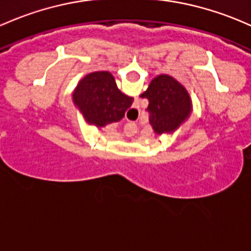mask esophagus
Instances as JSON below:
<instances>
[{
  "instance_id": "esophagus-1",
  "label": "esophagus",
  "mask_w": 251,
  "mask_h": 251,
  "mask_svg": "<svg viewBox=\"0 0 251 251\" xmlns=\"http://www.w3.org/2000/svg\"><path fill=\"white\" fill-rule=\"evenodd\" d=\"M130 134H134V136L137 137V139H138V132H137L136 130H128L127 132H126V136H130ZM132 147H133V149H138L139 139L137 142H134V143H132Z\"/></svg>"
}]
</instances>
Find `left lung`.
<instances>
[{
	"label": "left lung",
	"mask_w": 251,
	"mask_h": 251,
	"mask_svg": "<svg viewBox=\"0 0 251 251\" xmlns=\"http://www.w3.org/2000/svg\"><path fill=\"white\" fill-rule=\"evenodd\" d=\"M184 89L178 81L168 75H160L150 83L146 94L151 97V109H150V124L152 132L156 136L172 133L176 126L180 123L181 117L176 114V110H163L161 99L183 94Z\"/></svg>",
	"instance_id": "obj_1"
}]
</instances>
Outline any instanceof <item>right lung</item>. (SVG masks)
<instances>
[{"instance_id": "obj_1", "label": "right lung", "mask_w": 251, "mask_h": 251, "mask_svg": "<svg viewBox=\"0 0 251 251\" xmlns=\"http://www.w3.org/2000/svg\"><path fill=\"white\" fill-rule=\"evenodd\" d=\"M97 78V77H96ZM103 79H104V81H108V85H110V86H113V89H117V85H115V83H114V79L113 78H107V77H103ZM97 80V79H96ZM96 80H95V78L94 77H90V78H86L85 80V83H86V85L85 86H89V88H94V85H95V83H96ZM118 90V89H117ZM124 117V108L121 107V108H117V109H114V113H113L112 114V120H114V121H118V120H120L121 118ZM96 124L97 126H99V127H103V126L105 125V123H95Z\"/></svg>"}]
</instances>
